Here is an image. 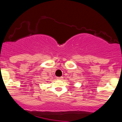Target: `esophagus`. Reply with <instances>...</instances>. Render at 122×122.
<instances>
[{
    "instance_id": "34e87169",
    "label": "esophagus",
    "mask_w": 122,
    "mask_h": 122,
    "mask_svg": "<svg viewBox=\"0 0 122 122\" xmlns=\"http://www.w3.org/2000/svg\"><path fill=\"white\" fill-rule=\"evenodd\" d=\"M57 79L59 80H63V77H57Z\"/></svg>"
}]
</instances>
